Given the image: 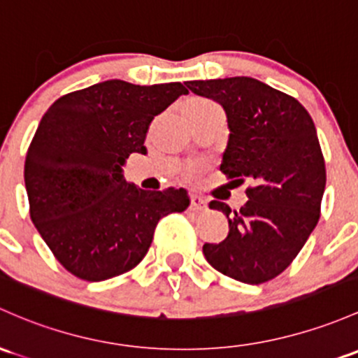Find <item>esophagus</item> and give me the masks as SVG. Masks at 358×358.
<instances>
[{
  "mask_svg": "<svg viewBox=\"0 0 358 358\" xmlns=\"http://www.w3.org/2000/svg\"><path fill=\"white\" fill-rule=\"evenodd\" d=\"M190 208L194 210H206L208 209V202L201 195H192L190 199Z\"/></svg>",
  "mask_w": 358,
  "mask_h": 358,
  "instance_id": "1",
  "label": "esophagus"
}]
</instances>
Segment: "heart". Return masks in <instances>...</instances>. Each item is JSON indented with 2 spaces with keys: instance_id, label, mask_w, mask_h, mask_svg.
<instances>
[{
  "instance_id": "heart-1",
  "label": "heart",
  "mask_w": 358,
  "mask_h": 358,
  "mask_svg": "<svg viewBox=\"0 0 358 358\" xmlns=\"http://www.w3.org/2000/svg\"><path fill=\"white\" fill-rule=\"evenodd\" d=\"M216 104L210 103L208 99H192L187 103L185 106V111L187 113H197V111H204V110H209V108H214ZM204 171V164L202 163H192L189 166L185 168V171H183V176H185V180H189V182H194V180H197L199 176H201V173Z\"/></svg>"
}]
</instances>
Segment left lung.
I'll use <instances>...</instances> for the list:
<instances>
[{
    "instance_id": "8db88e82",
    "label": "left lung",
    "mask_w": 358,
    "mask_h": 358,
    "mask_svg": "<svg viewBox=\"0 0 358 358\" xmlns=\"http://www.w3.org/2000/svg\"><path fill=\"white\" fill-rule=\"evenodd\" d=\"M187 87L227 111L221 171L233 183H250L238 210L210 202L227 214L229 231L202 252L233 280L266 283L292 264L321 216L326 164L314 122L295 97L250 77L190 80Z\"/></svg>"
}]
</instances>
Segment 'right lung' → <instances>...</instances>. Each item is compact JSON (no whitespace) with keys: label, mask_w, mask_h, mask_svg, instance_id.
I'll return each instance as SVG.
<instances>
[{"label":"right lung","mask_w":358,"mask_h":358,"mask_svg":"<svg viewBox=\"0 0 358 358\" xmlns=\"http://www.w3.org/2000/svg\"><path fill=\"white\" fill-rule=\"evenodd\" d=\"M182 94L180 82L106 80L44 113L25 157L30 220L73 276L104 281L134 269L161 217L189 208L185 189L142 190L122 173L130 154L148 152L154 116Z\"/></svg>","instance_id":"obj_1"}]
</instances>
